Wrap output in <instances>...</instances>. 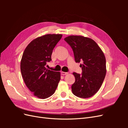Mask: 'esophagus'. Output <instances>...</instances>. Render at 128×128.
Masks as SVG:
<instances>
[{
	"instance_id": "1",
	"label": "esophagus",
	"mask_w": 128,
	"mask_h": 128,
	"mask_svg": "<svg viewBox=\"0 0 128 128\" xmlns=\"http://www.w3.org/2000/svg\"><path fill=\"white\" fill-rule=\"evenodd\" d=\"M61 75H66L68 74V72H61Z\"/></svg>"
}]
</instances>
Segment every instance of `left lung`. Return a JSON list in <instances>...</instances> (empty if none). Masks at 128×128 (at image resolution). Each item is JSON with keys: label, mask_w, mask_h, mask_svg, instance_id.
I'll list each match as a JSON object with an SVG mask.
<instances>
[{"label": "left lung", "mask_w": 128, "mask_h": 128, "mask_svg": "<svg viewBox=\"0 0 128 128\" xmlns=\"http://www.w3.org/2000/svg\"><path fill=\"white\" fill-rule=\"evenodd\" d=\"M64 40L72 49L75 62H82V73L73 72L75 83L72 94L82 98L94 95L101 87L106 74V58L101 48L92 39L82 36H69Z\"/></svg>", "instance_id": "obj_1"}]
</instances>
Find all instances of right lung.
<instances>
[{"label": "right lung", "mask_w": 128, "mask_h": 128, "mask_svg": "<svg viewBox=\"0 0 128 128\" xmlns=\"http://www.w3.org/2000/svg\"><path fill=\"white\" fill-rule=\"evenodd\" d=\"M62 35L47 34L31 42L23 53L20 68L23 79L29 90L38 98L46 99L55 92L60 72L45 68L51 61L53 48Z\"/></svg>", "instance_id": "obj_1"}]
</instances>
